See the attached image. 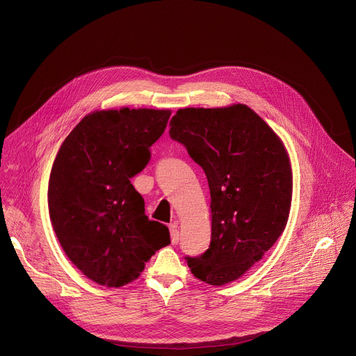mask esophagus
<instances>
[{
    "instance_id": "1",
    "label": "esophagus",
    "mask_w": 356,
    "mask_h": 356,
    "mask_svg": "<svg viewBox=\"0 0 356 356\" xmlns=\"http://www.w3.org/2000/svg\"><path fill=\"white\" fill-rule=\"evenodd\" d=\"M168 229H170V239H172V244L176 245L179 242V229H177V223L173 222L168 225Z\"/></svg>"
}]
</instances>
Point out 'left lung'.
I'll list each match as a JSON object with an SVG mask.
<instances>
[{"mask_svg": "<svg viewBox=\"0 0 356 356\" xmlns=\"http://www.w3.org/2000/svg\"><path fill=\"white\" fill-rule=\"evenodd\" d=\"M168 134L203 168L211 191V245L186 258L188 266L207 284L232 283L263 258L287 225L293 195L287 149L244 104L179 109Z\"/></svg>", "mask_w": 356, "mask_h": 356, "instance_id": "obj_1", "label": "left lung"}]
</instances>
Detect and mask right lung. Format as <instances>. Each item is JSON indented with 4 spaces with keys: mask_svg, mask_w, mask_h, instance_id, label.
Instances as JSON below:
<instances>
[{
    "mask_svg": "<svg viewBox=\"0 0 356 356\" xmlns=\"http://www.w3.org/2000/svg\"><path fill=\"white\" fill-rule=\"evenodd\" d=\"M170 109H102L82 118L60 145L49 179L51 227L72 263L92 282H134L168 228L149 220L131 184L149 161Z\"/></svg>",
    "mask_w": 356,
    "mask_h": 356,
    "instance_id": "add662e5",
    "label": "right lung"
}]
</instances>
